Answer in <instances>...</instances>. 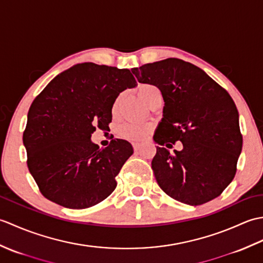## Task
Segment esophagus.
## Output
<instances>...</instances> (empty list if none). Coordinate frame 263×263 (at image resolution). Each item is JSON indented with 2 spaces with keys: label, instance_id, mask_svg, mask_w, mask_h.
I'll return each mask as SVG.
<instances>
[{
  "label": "esophagus",
  "instance_id": "obj_1",
  "mask_svg": "<svg viewBox=\"0 0 263 263\" xmlns=\"http://www.w3.org/2000/svg\"><path fill=\"white\" fill-rule=\"evenodd\" d=\"M132 146H133V149H135V152H139V150H140V147H141L139 143H133Z\"/></svg>",
  "mask_w": 263,
  "mask_h": 263
}]
</instances>
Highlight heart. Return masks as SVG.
Masks as SVG:
<instances>
[{
	"instance_id": "b5f03b06",
	"label": "heart",
	"mask_w": 263,
	"mask_h": 263,
	"mask_svg": "<svg viewBox=\"0 0 263 263\" xmlns=\"http://www.w3.org/2000/svg\"><path fill=\"white\" fill-rule=\"evenodd\" d=\"M138 95L144 103L149 105L155 98L161 97L159 89L152 85V83H142L138 87ZM121 103V96H117L111 104V113L114 115L119 110V106ZM152 130V125L149 124H139V123H122L117 127V135L121 138L128 141H141L147 137L148 133Z\"/></svg>"
}]
</instances>
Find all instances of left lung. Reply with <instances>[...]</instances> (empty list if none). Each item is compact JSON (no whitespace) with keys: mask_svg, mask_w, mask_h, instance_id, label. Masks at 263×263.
Here are the masks:
<instances>
[{"mask_svg":"<svg viewBox=\"0 0 263 263\" xmlns=\"http://www.w3.org/2000/svg\"><path fill=\"white\" fill-rule=\"evenodd\" d=\"M132 72L139 82L157 87L165 100L154 140L167 147L176 141L183 144L173 154L157 147L152 167L160 189L191 205L219 197L236 174L243 146L231 95L198 66L180 59L148 63Z\"/></svg>","mask_w":263,"mask_h":263,"instance_id":"1","label":"left lung"}]
</instances>
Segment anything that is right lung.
<instances>
[{
	"instance_id": "add662e5",
	"label": "right lung",
	"mask_w": 263,
	"mask_h": 263,
	"mask_svg": "<svg viewBox=\"0 0 263 263\" xmlns=\"http://www.w3.org/2000/svg\"><path fill=\"white\" fill-rule=\"evenodd\" d=\"M136 86L130 70L87 62L55 77L33 99L22 140L28 168L44 197L65 208L86 209L114 191L133 148L113 139L100 149L90 137L96 127H108L120 92Z\"/></svg>"
}]
</instances>
